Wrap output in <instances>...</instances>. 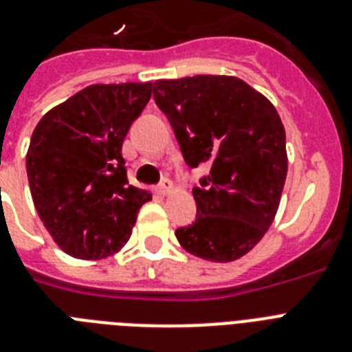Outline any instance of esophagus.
<instances>
[{"label":"esophagus","instance_id":"obj_1","mask_svg":"<svg viewBox=\"0 0 352 352\" xmlns=\"http://www.w3.org/2000/svg\"><path fill=\"white\" fill-rule=\"evenodd\" d=\"M159 192L162 193V195H170V193L175 192V186H173V182L166 179V181H162L159 184Z\"/></svg>","mask_w":352,"mask_h":352}]
</instances>
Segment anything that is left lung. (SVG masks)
<instances>
[{
    "mask_svg": "<svg viewBox=\"0 0 352 352\" xmlns=\"http://www.w3.org/2000/svg\"><path fill=\"white\" fill-rule=\"evenodd\" d=\"M153 96L186 164L210 168L193 188L195 223L179 228L177 241L206 261L239 259L267 234L283 193L289 159L276 107L225 74L157 80Z\"/></svg>",
    "mask_w": 352,
    "mask_h": 352,
    "instance_id": "left-lung-1",
    "label": "left lung"
}]
</instances>
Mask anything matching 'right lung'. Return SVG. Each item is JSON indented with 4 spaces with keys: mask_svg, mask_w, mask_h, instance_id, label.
Segmentation results:
<instances>
[{
    "mask_svg": "<svg viewBox=\"0 0 352 352\" xmlns=\"http://www.w3.org/2000/svg\"><path fill=\"white\" fill-rule=\"evenodd\" d=\"M153 82L93 84L47 111L30 137L27 177L41 223L65 254L104 259L124 248L151 193L127 181L122 142Z\"/></svg>",
    "mask_w": 352,
    "mask_h": 352,
    "instance_id": "obj_1",
    "label": "right lung"
}]
</instances>
